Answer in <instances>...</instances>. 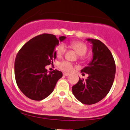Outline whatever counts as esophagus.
Returning a JSON list of instances; mask_svg holds the SVG:
<instances>
[{"label": "esophagus", "mask_w": 130, "mask_h": 130, "mask_svg": "<svg viewBox=\"0 0 130 130\" xmlns=\"http://www.w3.org/2000/svg\"><path fill=\"white\" fill-rule=\"evenodd\" d=\"M63 75L64 76H69V75H70V73H67V72H64L63 73Z\"/></svg>", "instance_id": "esophagus-1"}]
</instances>
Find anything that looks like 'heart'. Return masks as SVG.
<instances>
[{"label": "heart", "mask_w": 130, "mask_h": 130, "mask_svg": "<svg viewBox=\"0 0 130 130\" xmlns=\"http://www.w3.org/2000/svg\"><path fill=\"white\" fill-rule=\"evenodd\" d=\"M70 47L76 52V54L79 55V58L81 61H85L87 59L86 53L88 50V47L85 42L81 41H73L70 42ZM56 55L58 57H61L66 51V48L63 43H59L55 48ZM58 68L61 70L70 72L73 70V65L68 61H62L58 65Z\"/></svg>", "instance_id": "obj_1"}]
</instances>
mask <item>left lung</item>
Returning <instances> with one entry per match:
<instances>
[{
	"label": "left lung",
	"instance_id": "obj_1",
	"mask_svg": "<svg viewBox=\"0 0 130 130\" xmlns=\"http://www.w3.org/2000/svg\"><path fill=\"white\" fill-rule=\"evenodd\" d=\"M92 43L93 57L88 67L82 70L88 74L86 80L79 78L72 87V92L78 100L85 105H92L102 100L111 89L116 65L111 52L101 41L87 39Z\"/></svg>",
	"mask_w": 130,
	"mask_h": 130
}]
</instances>
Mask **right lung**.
Masks as SVG:
<instances>
[{"mask_svg":"<svg viewBox=\"0 0 130 130\" xmlns=\"http://www.w3.org/2000/svg\"><path fill=\"white\" fill-rule=\"evenodd\" d=\"M65 37L57 39L54 35L43 34L32 38L19 50L15 60L16 83L27 97L40 101L54 91L62 72L54 70L47 72L46 65L56 58L55 47Z\"/></svg>","mask_w":130,"mask_h":130,"instance_id":"add662e5","label":"right lung"}]
</instances>
